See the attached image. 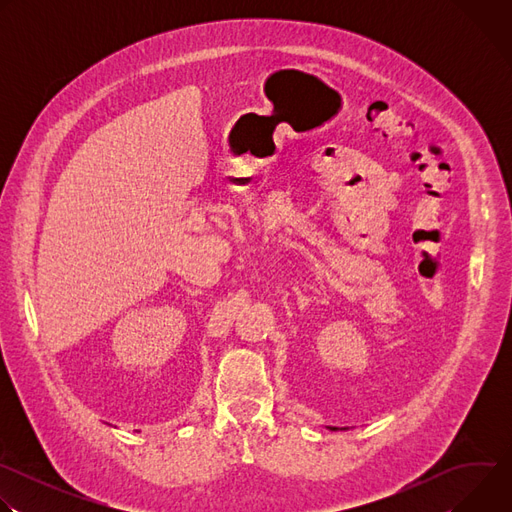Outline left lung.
Segmentation results:
<instances>
[{
  "mask_svg": "<svg viewBox=\"0 0 512 512\" xmlns=\"http://www.w3.org/2000/svg\"><path fill=\"white\" fill-rule=\"evenodd\" d=\"M330 429H338V427H330Z\"/></svg>",
  "mask_w": 512,
  "mask_h": 512,
  "instance_id": "obj_1",
  "label": "left lung"
}]
</instances>
